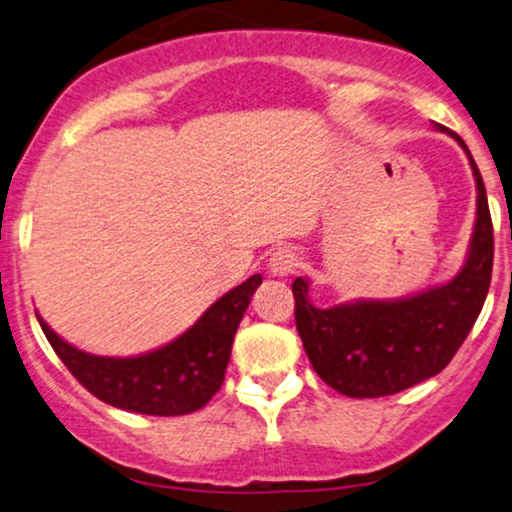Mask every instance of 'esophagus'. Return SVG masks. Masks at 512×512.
<instances>
[{
    "label": "esophagus",
    "mask_w": 512,
    "mask_h": 512,
    "mask_svg": "<svg viewBox=\"0 0 512 512\" xmlns=\"http://www.w3.org/2000/svg\"><path fill=\"white\" fill-rule=\"evenodd\" d=\"M297 267H299V257L297 252L290 248H278L269 260V271L274 276H290L295 274Z\"/></svg>",
    "instance_id": "esophagus-1"
}]
</instances>
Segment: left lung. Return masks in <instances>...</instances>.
Returning a JSON list of instances; mask_svg holds the SVG:
<instances>
[{
  "label": "left lung",
  "instance_id": "8db88e82",
  "mask_svg": "<svg viewBox=\"0 0 512 512\" xmlns=\"http://www.w3.org/2000/svg\"><path fill=\"white\" fill-rule=\"evenodd\" d=\"M475 185L478 220L468 260L452 281L405 299H360L332 309L309 302V281L295 278V323L318 377L349 398H381L405 391L445 370L485 304L494 264V227L485 182L466 142Z\"/></svg>",
  "mask_w": 512,
  "mask_h": 512
}]
</instances>
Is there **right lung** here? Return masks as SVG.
Listing matches in <instances>:
<instances>
[{"instance_id": "1", "label": "right lung", "mask_w": 512, "mask_h": 512, "mask_svg": "<svg viewBox=\"0 0 512 512\" xmlns=\"http://www.w3.org/2000/svg\"><path fill=\"white\" fill-rule=\"evenodd\" d=\"M262 276L217 299L185 335L135 358H105L74 349L37 316L46 339L74 379L102 403L152 417H180L201 410L220 391L231 344Z\"/></svg>"}]
</instances>
